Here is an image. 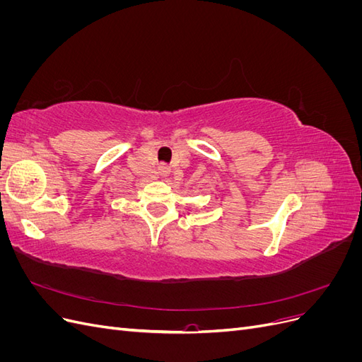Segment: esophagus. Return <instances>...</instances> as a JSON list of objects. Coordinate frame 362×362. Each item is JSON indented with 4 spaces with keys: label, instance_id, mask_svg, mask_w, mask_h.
Instances as JSON below:
<instances>
[{
    "label": "esophagus",
    "instance_id": "34e87169",
    "mask_svg": "<svg viewBox=\"0 0 362 362\" xmlns=\"http://www.w3.org/2000/svg\"><path fill=\"white\" fill-rule=\"evenodd\" d=\"M169 172H170V168L168 166V164H160V166H158V173L161 175V177H168Z\"/></svg>",
    "mask_w": 362,
    "mask_h": 362
}]
</instances>
